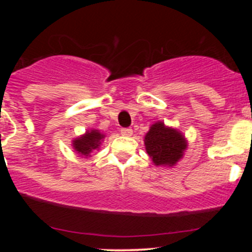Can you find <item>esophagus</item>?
Masks as SVG:
<instances>
[{
	"label": "esophagus",
	"instance_id": "obj_1",
	"mask_svg": "<svg viewBox=\"0 0 252 252\" xmlns=\"http://www.w3.org/2000/svg\"><path fill=\"white\" fill-rule=\"evenodd\" d=\"M121 134H122L123 136H131L132 130L130 128H122L121 129Z\"/></svg>",
	"mask_w": 252,
	"mask_h": 252
}]
</instances>
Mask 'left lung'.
<instances>
[{"label":"left lung","instance_id":"left-lung-1","mask_svg":"<svg viewBox=\"0 0 252 252\" xmlns=\"http://www.w3.org/2000/svg\"><path fill=\"white\" fill-rule=\"evenodd\" d=\"M148 155L156 166H174L186 149V140L175 129L167 128L162 122L153 124L144 137Z\"/></svg>","mask_w":252,"mask_h":252}]
</instances>
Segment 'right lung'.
Segmentation results:
<instances>
[{
  "mask_svg": "<svg viewBox=\"0 0 252 252\" xmlns=\"http://www.w3.org/2000/svg\"><path fill=\"white\" fill-rule=\"evenodd\" d=\"M104 138V135L100 134L98 130H91L88 131L82 137H78L73 141V147L79 154L89 156L92 150L98 149L100 141Z\"/></svg>",
  "mask_w": 252,
  "mask_h": 252,
  "instance_id": "add662e5",
  "label": "right lung"
}]
</instances>
